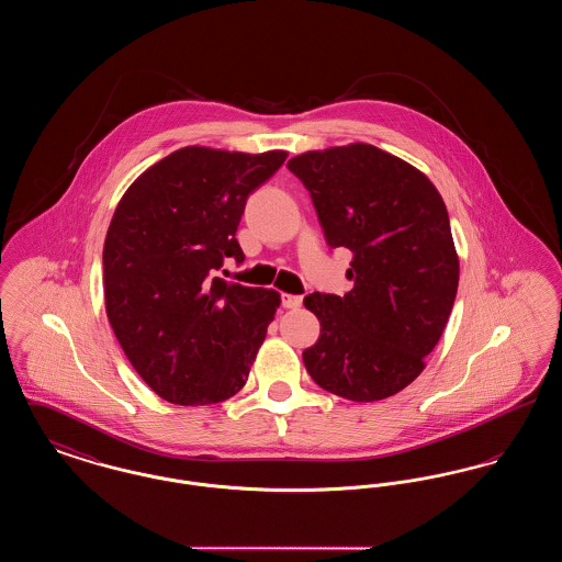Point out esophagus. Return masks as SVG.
<instances>
[{
  "instance_id": "esophagus-1",
  "label": "esophagus",
  "mask_w": 562,
  "mask_h": 562,
  "mask_svg": "<svg viewBox=\"0 0 562 562\" xmlns=\"http://www.w3.org/2000/svg\"><path fill=\"white\" fill-rule=\"evenodd\" d=\"M301 303H303V296H299V294H282V305L286 310H296V307H301Z\"/></svg>"
}]
</instances>
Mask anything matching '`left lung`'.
<instances>
[{
  "label": "left lung",
  "mask_w": 562,
  "mask_h": 562,
  "mask_svg": "<svg viewBox=\"0 0 562 562\" xmlns=\"http://www.w3.org/2000/svg\"><path fill=\"white\" fill-rule=\"evenodd\" d=\"M310 191L330 248H348L344 296L312 293L321 337L303 351L322 390L383 401L424 371L453 310L459 261L440 193L411 164L356 143L286 164Z\"/></svg>",
  "instance_id": "1"
}]
</instances>
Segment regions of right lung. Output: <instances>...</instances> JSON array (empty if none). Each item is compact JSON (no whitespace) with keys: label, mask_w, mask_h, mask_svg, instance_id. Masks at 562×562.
Listing matches in <instances>:
<instances>
[{"label":"right lung","mask_w":562,"mask_h":562,"mask_svg":"<svg viewBox=\"0 0 562 562\" xmlns=\"http://www.w3.org/2000/svg\"><path fill=\"white\" fill-rule=\"evenodd\" d=\"M286 151L183 147L120 200L103 248L105 307L134 371L164 401L214 404L248 379L280 294L218 278L244 261L236 232L248 195Z\"/></svg>","instance_id":"right-lung-1"}]
</instances>
